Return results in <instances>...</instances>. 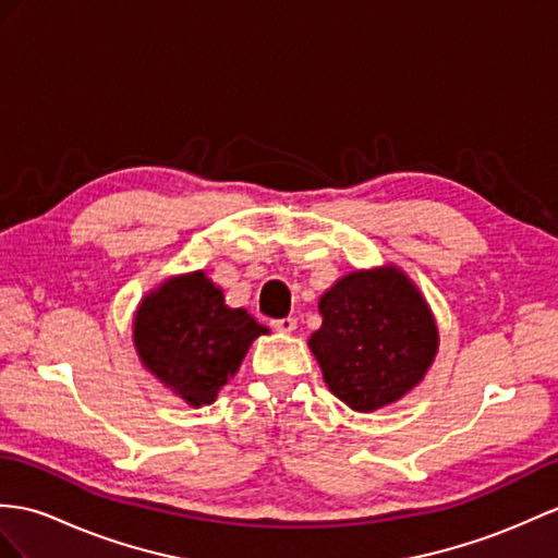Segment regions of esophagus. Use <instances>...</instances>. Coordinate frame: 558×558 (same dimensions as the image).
Segmentation results:
<instances>
[{
  "label": "esophagus",
  "mask_w": 558,
  "mask_h": 558,
  "mask_svg": "<svg viewBox=\"0 0 558 558\" xmlns=\"http://www.w3.org/2000/svg\"><path fill=\"white\" fill-rule=\"evenodd\" d=\"M271 326H275V329L281 333H291V331H295L298 322H295V317H283V319H271Z\"/></svg>",
  "instance_id": "34e87169"
}]
</instances>
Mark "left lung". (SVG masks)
I'll return each instance as SVG.
<instances>
[{
	"label": "left lung",
	"mask_w": 558,
	"mask_h": 558,
	"mask_svg": "<svg viewBox=\"0 0 558 558\" xmlns=\"http://www.w3.org/2000/svg\"><path fill=\"white\" fill-rule=\"evenodd\" d=\"M319 312L307 345L326 386L355 412L404 398L438 352L426 298L396 265L350 271L319 298Z\"/></svg>",
	"instance_id": "1"
}]
</instances>
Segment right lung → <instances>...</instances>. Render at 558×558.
Wrapping results in <instances>:
<instances>
[{
	"label": "right lung",
	"mask_w": 558,
	"mask_h": 558,
	"mask_svg": "<svg viewBox=\"0 0 558 558\" xmlns=\"http://www.w3.org/2000/svg\"><path fill=\"white\" fill-rule=\"evenodd\" d=\"M132 331L142 364L192 407L210 404L267 333L246 310L225 305L206 271L172 277L148 293Z\"/></svg>",
	"instance_id": "1"
}]
</instances>
